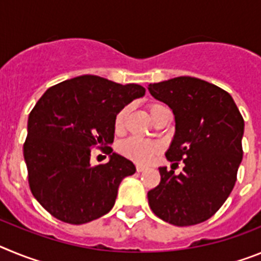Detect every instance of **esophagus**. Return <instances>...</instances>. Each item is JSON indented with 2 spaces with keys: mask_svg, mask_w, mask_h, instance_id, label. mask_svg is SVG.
Here are the masks:
<instances>
[{
  "mask_svg": "<svg viewBox=\"0 0 261 261\" xmlns=\"http://www.w3.org/2000/svg\"><path fill=\"white\" fill-rule=\"evenodd\" d=\"M136 170H137V172H144L145 170H146V167H145V166L137 165V166H136Z\"/></svg>",
  "mask_w": 261,
  "mask_h": 261,
  "instance_id": "34e87169",
  "label": "esophagus"
}]
</instances>
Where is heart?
<instances>
[{
	"label": "heart",
	"instance_id": "obj_1",
	"mask_svg": "<svg viewBox=\"0 0 261 261\" xmlns=\"http://www.w3.org/2000/svg\"><path fill=\"white\" fill-rule=\"evenodd\" d=\"M161 108H163L162 105L153 103V105L149 106V112L153 116L156 111H159ZM126 115H128V108H123L115 117V129L117 132L123 130ZM119 150L124 156L132 159L133 162L146 165V163L151 162L155 158L156 154L161 151V146L156 142L144 141V140H140V138H129V140H126V141L120 145Z\"/></svg>",
	"mask_w": 261,
	"mask_h": 261
}]
</instances>
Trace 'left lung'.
Listing matches in <instances>:
<instances>
[{
  "label": "left lung",
  "instance_id": "obj_1",
  "mask_svg": "<svg viewBox=\"0 0 261 261\" xmlns=\"http://www.w3.org/2000/svg\"><path fill=\"white\" fill-rule=\"evenodd\" d=\"M149 93L175 117L166 158L183 161L180 174L159 167L161 183L147 192L151 211L175 226L204 222L222 206L243 158L244 120L225 90L195 77L150 84ZM172 163V165H175Z\"/></svg>",
  "mask_w": 261,
  "mask_h": 261
}]
</instances>
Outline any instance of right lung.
I'll return each instance as SVG.
<instances>
[{
    "instance_id": "obj_1",
    "label": "right lung",
    "mask_w": 261,
    "mask_h": 261,
    "mask_svg": "<svg viewBox=\"0 0 261 261\" xmlns=\"http://www.w3.org/2000/svg\"><path fill=\"white\" fill-rule=\"evenodd\" d=\"M144 95L140 85L85 74L49 87L32 108L23 145L30 188L57 220L82 225L112 209L136 167L110 146V161L91 166V146L112 144L116 115Z\"/></svg>"
}]
</instances>
